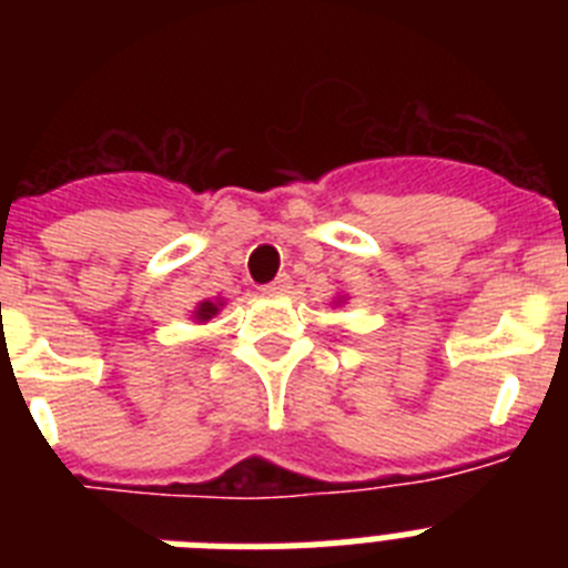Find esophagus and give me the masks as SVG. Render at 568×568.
<instances>
[{
	"label": "esophagus",
	"instance_id": "obj_1",
	"mask_svg": "<svg viewBox=\"0 0 568 568\" xmlns=\"http://www.w3.org/2000/svg\"><path fill=\"white\" fill-rule=\"evenodd\" d=\"M290 290V275H278V278L273 281V284H267V293L278 295V293H287Z\"/></svg>",
	"mask_w": 568,
	"mask_h": 568
}]
</instances>
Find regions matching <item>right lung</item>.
Here are the masks:
<instances>
[{
	"mask_svg": "<svg viewBox=\"0 0 568 568\" xmlns=\"http://www.w3.org/2000/svg\"><path fill=\"white\" fill-rule=\"evenodd\" d=\"M215 313H219V307H215L213 301H204V304H199V310H195V318L207 321V318H213Z\"/></svg>",
	"mask_w": 568,
	"mask_h": 568,
	"instance_id": "add662e5",
	"label": "right lung"
}]
</instances>
